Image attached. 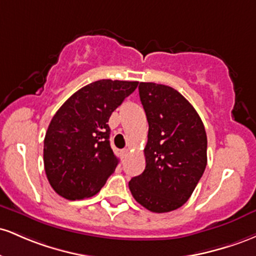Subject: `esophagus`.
Wrapping results in <instances>:
<instances>
[{
  "mask_svg": "<svg viewBox=\"0 0 256 256\" xmlns=\"http://www.w3.org/2000/svg\"><path fill=\"white\" fill-rule=\"evenodd\" d=\"M128 154H129V150H128V148H124V150L120 151V156H122V160L127 158Z\"/></svg>",
  "mask_w": 256,
  "mask_h": 256,
  "instance_id": "esophagus-1",
  "label": "esophagus"
}]
</instances>
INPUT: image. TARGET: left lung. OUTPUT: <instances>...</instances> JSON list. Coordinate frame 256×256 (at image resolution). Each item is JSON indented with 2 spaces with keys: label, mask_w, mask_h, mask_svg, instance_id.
Returning <instances> with one entry per match:
<instances>
[{
  "label": "left lung",
  "mask_w": 256,
  "mask_h": 256,
  "mask_svg": "<svg viewBox=\"0 0 256 256\" xmlns=\"http://www.w3.org/2000/svg\"><path fill=\"white\" fill-rule=\"evenodd\" d=\"M139 96L148 122L146 166L129 182V190L146 209L166 213L188 202L204 173L206 129L194 106L174 88L142 82Z\"/></svg>",
  "instance_id": "1"
}]
</instances>
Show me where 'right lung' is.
I'll list each match as a JSON object with an SVG mask.
<instances>
[{
  "mask_svg": "<svg viewBox=\"0 0 256 256\" xmlns=\"http://www.w3.org/2000/svg\"><path fill=\"white\" fill-rule=\"evenodd\" d=\"M136 81L100 80L68 98L52 118L44 136L47 179L70 200L100 191L118 164L110 146L111 114L138 87Z\"/></svg>",
  "mask_w": 256,
  "mask_h": 256,
  "instance_id": "1",
  "label": "right lung"
}]
</instances>
